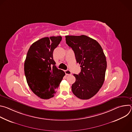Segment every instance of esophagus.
<instances>
[{"label":"esophagus","mask_w":132,"mask_h":132,"mask_svg":"<svg viewBox=\"0 0 132 132\" xmlns=\"http://www.w3.org/2000/svg\"><path fill=\"white\" fill-rule=\"evenodd\" d=\"M65 72L66 75H71V72L69 70H66L65 71Z\"/></svg>","instance_id":"esophagus-1"}]
</instances>
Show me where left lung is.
I'll return each instance as SVG.
<instances>
[{"instance_id": "obj_1", "label": "left lung", "mask_w": 132, "mask_h": 132, "mask_svg": "<svg viewBox=\"0 0 132 132\" xmlns=\"http://www.w3.org/2000/svg\"><path fill=\"white\" fill-rule=\"evenodd\" d=\"M65 37L81 67L78 75L73 74L76 81L71 86L72 91L80 99H89L103 84L106 69L105 56L99 43L86 35H66Z\"/></svg>"}]
</instances>
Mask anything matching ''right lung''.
<instances>
[{
  "instance_id": "1",
  "label": "right lung",
  "mask_w": 132,
  "mask_h": 132,
  "mask_svg": "<svg viewBox=\"0 0 132 132\" xmlns=\"http://www.w3.org/2000/svg\"><path fill=\"white\" fill-rule=\"evenodd\" d=\"M62 36L45 37L33 43L29 48L24 64L28 86L41 99L54 96L65 73L55 66L53 53Z\"/></svg>"
}]
</instances>
